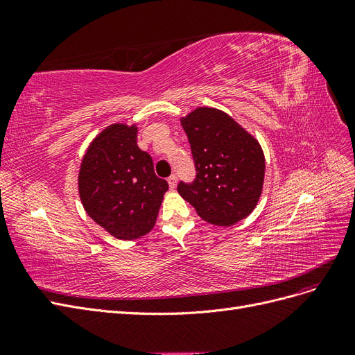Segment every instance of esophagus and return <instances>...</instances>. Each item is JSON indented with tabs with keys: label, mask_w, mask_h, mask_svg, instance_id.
Masks as SVG:
<instances>
[{
	"label": "esophagus",
	"mask_w": 355,
	"mask_h": 355,
	"mask_svg": "<svg viewBox=\"0 0 355 355\" xmlns=\"http://www.w3.org/2000/svg\"><path fill=\"white\" fill-rule=\"evenodd\" d=\"M167 180H168L170 189H175V188H176V185H178V176H176V175H171Z\"/></svg>",
	"instance_id": "obj_1"
}]
</instances>
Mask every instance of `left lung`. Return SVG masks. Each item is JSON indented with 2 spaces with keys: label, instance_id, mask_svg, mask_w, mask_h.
<instances>
[{
  "label": "left lung",
  "instance_id": "left-lung-1",
  "mask_svg": "<svg viewBox=\"0 0 355 355\" xmlns=\"http://www.w3.org/2000/svg\"><path fill=\"white\" fill-rule=\"evenodd\" d=\"M196 166V179L180 180L178 192L198 216L231 227L249 216L259 201L265 158L261 145L230 115L198 108L182 118Z\"/></svg>",
  "mask_w": 355,
  "mask_h": 355
}]
</instances>
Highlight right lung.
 <instances>
[{"label":"right lung","mask_w":355,"mask_h":355,"mask_svg":"<svg viewBox=\"0 0 355 355\" xmlns=\"http://www.w3.org/2000/svg\"><path fill=\"white\" fill-rule=\"evenodd\" d=\"M137 128L112 124L85 153L78 188L89 216L121 240L153 230L167 180L154 171L153 158L137 146Z\"/></svg>","instance_id":"add662e5"}]
</instances>
